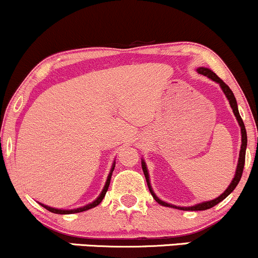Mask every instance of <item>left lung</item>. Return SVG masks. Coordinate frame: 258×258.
<instances>
[{"mask_svg": "<svg viewBox=\"0 0 258 258\" xmlns=\"http://www.w3.org/2000/svg\"><path fill=\"white\" fill-rule=\"evenodd\" d=\"M198 73L201 74V75L207 76V78L214 80V81H216V82H218V84H220V86H221V88L223 90L224 94H226L228 100H229V104H230V106H232L234 115H235L236 120H238L239 125H240V128H241V149H240V154H239V161H238V166H236L235 176H234L232 183H230V185L228 186L227 190L224 191V193L222 195H220L218 198H216V199H214V200L206 201V203H203V204H198V205L190 206V207H178V206L171 205V204H167V203H165V201L160 200L159 198L156 197L155 194H154L152 186H150L149 174H148V171H147V167H146V162L142 161V168H143V172H144V174H146L148 188H149L150 193H152L154 199L156 200V203L160 204V205H162V206L173 207V209H179V210H183V211H188V210H189V211H204V210H209V209H211V207H214L215 205H217L218 203H221L222 200L226 199L228 195L232 193L234 189H235V186L238 185V183L240 182V178L242 176V170H244V165H245V152H246V146H247V136H246V130H245L244 121H242L240 114H239L238 104H236V99H235V97H234L232 90L229 88V86H228L227 84H224L223 80H221L214 72H211V70L207 69V68H199V69H198Z\"/></svg>", "mask_w": 258, "mask_h": 258, "instance_id": "8db88e82", "label": "left lung"}]
</instances>
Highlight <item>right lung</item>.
I'll return each mask as SVG.
<instances>
[{"label": "right lung", "mask_w": 258, "mask_h": 258, "mask_svg": "<svg viewBox=\"0 0 258 258\" xmlns=\"http://www.w3.org/2000/svg\"><path fill=\"white\" fill-rule=\"evenodd\" d=\"M114 167H115V164L112 165V167H111V171H110V173H109V176H108V179H106V183H105V185H104V189H103V190H102V193H100L99 197L97 198V200H94L93 203H92V204H88V205H86V206H84V207H80V209H76V210H58V209H53V207H49V206H44V205H42V204H41V205H42V206H43L44 209H46V210H48V211L53 212V214H59V215L78 214V212H84V211H87V210H90V209H93V207H96L97 205H99V204L102 203L103 198L105 197V194H106V190H108V188H109V184H110L111 173H112V171H114Z\"/></svg>", "instance_id": "1"}]
</instances>
